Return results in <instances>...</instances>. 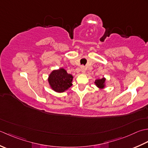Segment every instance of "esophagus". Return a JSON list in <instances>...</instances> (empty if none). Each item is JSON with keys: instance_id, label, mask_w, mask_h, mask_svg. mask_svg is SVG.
Instances as JSON below:
<instances>
[{"instance_id": "34e87169", "label": "esophagus", "mask_w": 148, "mask_h": 148, "mask_svg": "<svg viewBox=\"0 0 148 148\" xmlns=\"http://www.w3.org/2000/svg\"><path fill=\"white\" fill-rule=\"evenodd\" d=\"M81 71H82V73H85V72H86V68L84 67V66H81Z\"/></svg>"}]
</instances>
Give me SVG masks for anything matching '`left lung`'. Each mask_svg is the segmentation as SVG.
Masks as SVG:
<instances>
[{"mask_svg": "<svg viewBox=\"0 0 148 148\" xmlns=\"http://www.w3.org/2000/svg\"><path fill=\"white\" fill-rule=\"evenodd\" d=\"M105 80H106L105 78H99V79H97L95 80V84L99 89H103L105 86Z\"/></svg>", "mask_w": 148, "mask_h": 148, "instance_id": "8db88e82", "label": "left lung"}]
</instances>
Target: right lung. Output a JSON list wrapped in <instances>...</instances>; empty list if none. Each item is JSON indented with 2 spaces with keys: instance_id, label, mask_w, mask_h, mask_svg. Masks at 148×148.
Masks as SVG:
<instances>
[{
  "instance_id": "right-lung-1",
  "label": "right lung",
  "mask_w": 148,
  "mask_h": 148,
  "mask_svg": "<svg viewBox=\"0 0 148 148\" xmlns=\"http://www.w3.org/2000/svg\"><path fill=\"white\" fill-rule=\"evenodd\" d=\"M73 78V77L68 74L64 69L60 68L52 71L49 75L48 80L51 88L54 91L63 92L72 86Z\"/></svg>"
}]
</instances>
